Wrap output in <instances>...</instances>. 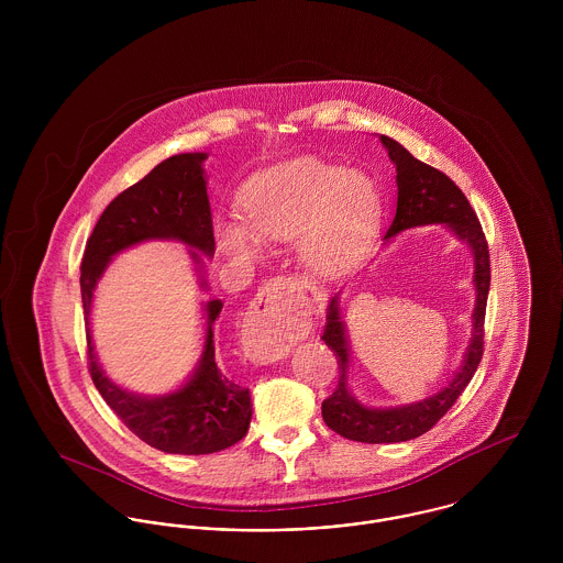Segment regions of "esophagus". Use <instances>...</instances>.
Returning <instances> with one entry per match:
<instances>
[{"label": "esophagus", "mask_w": 563, "mask_h": 563, "mask_svg": "<svg viewBox=\"0 0 563 563\" xmlns=\"http://www.w3.org/2000/svg\"><path fill=\"white\" fill-rule=\"evenodd\" d=\"M297 286L290 277H273L251 301L242 324V344L249 360L271 364L288 355L295 329H299L292 314Z\"/></svg>", "instance_id": "34e87169"}]
</instances>
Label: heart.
Instances as JSON below:
<instances>
[{
	"mask_svg": "<svg viewBox=\"0 0 563 563\" xmlns=\"http://www.w3.org/2000/svg\"><path fill=\"white\" fill-rule=\"evenodd\" d=\"M241 221H223L219 242L234 257H253L260 240L292 241L314 268L346 260L366 236L379 212L375 181L319 161H295L260 173L242 195Z\"/></svg>",
	"mask_w": 563,
	"mask_h": 563,
	"instance_id": "obj_1",
	"label": "heart"
}]
</instances>
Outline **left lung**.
I'll list each match as a JSON object with an SVG mask.
<instances>
[{"instance_id": "obj_1", "label": "left lung", "mask_w": 563, "mask_h": 563, "mask_svg": "<svg viewBox=\"0 0 563 563\" xmlns=\"http://www.w3.org/2000/svg\"><path fill=\"white\" fill-rule=\"evenodd\" d=\"M390 161L397 166V214L384 241L397 236L402 230L427 223H449V228L468 242L475 255V288H477V308L473 314L475 333L466 351V360L455 375V379L440 390L438 395L393 409H371L355 401L346 390V366L349 349L344 324L340 321L338 295L331 297L327 322L322 329L324 344L335 353L338 360V386L322 401V420L329 429L340 433L346 440L382 444V442H405L427 433L453 405L471 384L473 375L483 357V322L485 306L489 292V249L483 234L477 212L473 210L466 195L460 186L442 170L416 161L397 141L382 136Z\"/></svg>"}]
</instances>
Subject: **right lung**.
<instances>
[{
	"label": "right lung",
	"instance_id": "right-lung-1",
	"mask_svg": "<svg viewBox=\"0 0 563 563\" xmlns=\"http://www.w3.org/2000/svg\"><path fill=\"white\" fill-rule=\"evenodd\" d=\"M206 154H179L161 162L141 181L117 195L86 241L80 266L88 373L95 388L121 422L164 453L208 455L241 442L251 420L249 388L232 382L214 360L212 324L219 299L206 306V349L195 375L162 397H143L114 386L97 366L88 314L92 290L110 257L136 242L173 239L206 255L214 253V228L201 162ZM197 257V255H195Z\"/></svg>",
	"mask_w": 563,
	"mask_h": 563
}]
</instances>
